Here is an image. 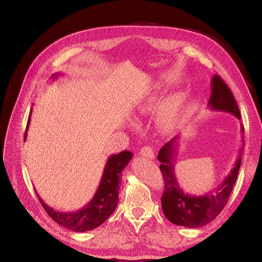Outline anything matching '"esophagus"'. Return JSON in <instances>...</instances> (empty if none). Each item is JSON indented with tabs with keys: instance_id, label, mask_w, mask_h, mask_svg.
I'll list each match as a JSON object with an SVG mask.
<instances>
[{
	"instance_id": "34e87169",
	"label": "esophagus",
	"mask_w": 262,
	"mask_h": 262,
	"mask_svg": "<svg viewBox=\"0 0 262 262\" xmlns=\"http://www.w3.org/2000/svg\"><path fill=\"white\" fill-rule=\"evenodd\" d=\"M140 155L142 157H146V158H149V159H154L155 158V153L153 148L150 146H144L140 149Z\"/></svg>"
}]
</instances>
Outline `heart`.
Returning a JSON list of instances; mask_svg holds the SVG:
<instances>
[{"label":"heart","instance_id":"1","mask_svg":"<svg viewBox=\"0 0 262 262\" xmlns=\"http://www.w3.org/2000/svg\"><path fill=\"white\" fill-rule=\"evenodd\" d=\"M159 86H157L155 88V90L153 91V93L148 95L147 98H145L141 103L138 104V106L136 107V115L137 116H141L144 114H147L149 112L156 107L158 100H159ZM180 95L177 94H172L170 96H168L167 100L163 102L159 114H158V124L162 127L166 128L168 127L170 124L172 123L176 113L178 109V105H180Z\"/></svg>","mask_w":262,"mask_h":262}]
</instances>
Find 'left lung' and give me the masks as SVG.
I'll return each instance as SVG.
<instances>
[{
  "mask_svg": "<svg viewBox=\"0 0 262 262\" xmlns=\"http://www.w3.org/2000/svg\"><path fill=\"white\" fill-rule=\"evenodd\" d=\"M210 88L211 94L207 106L213 112L228 113L240 120L239 107L223 79L217 75H213ZM240 126L243 140L244 127L242 124ZM178 139L180 135L164 144L158 153L157 159L161 162L160 171L164 180L161 206L164 215L171 223L188 228H198L213 221L227 204L240 169L243 146L239 149V156L235 166L221 185L203 195H195L187 193L177 182L174 164L178 149Z\"/></svg>",
  "mask_w": 262,
  "mask_h": 262,
  "instance_id": "1",
  "label": "left lung"
}]
</instances>
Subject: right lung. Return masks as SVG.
<instances>
[{"label":"right lung","instance_id":"right-lung-1","mask_svg":"<svg viewBox=\"0 0 262 262\" xmlns=\"http://www.w3.org/2000/svg\"><path fill=\"white\" fill-rule=\"evenodd\" d=\"M59 75L60 73H55L52 75V78L55 79ZM32 109L29 121H27L24 141H26L27 130H29L30 126ZM132 158L133 153H130L129 150H123V152H120L119 154L110 155L106 161L101 182L95 194L86 206H84L81 209H78L77 211L63 212L55 210L43 202V200L39 196L37 192L36 194L48 214L59 225L76 232L92 230L104 223L109 215L115 211L119 202L121 173L123 169L127 166Z\"/></svg>","mask_w":262,"mask_h":262}]
</instances>
